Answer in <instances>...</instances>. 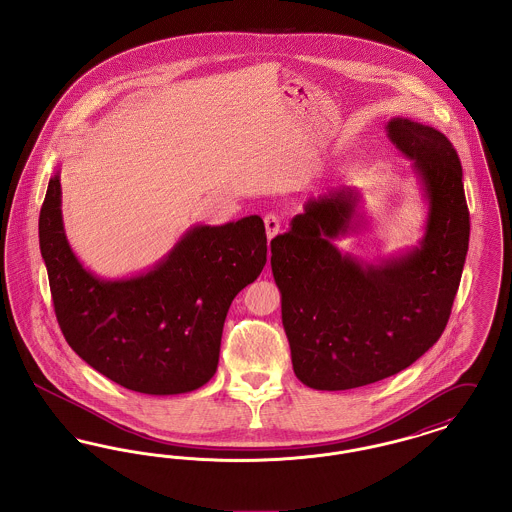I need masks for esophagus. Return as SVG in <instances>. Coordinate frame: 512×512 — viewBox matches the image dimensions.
Returning <instances> with one entry per match:
<instances>
[{"label": "esophagus", "mask_w": 512, "mask_h": 512, "mask_svg": "<svg viewBox=\"0 0 512 512\" xmlns=\"http://www.w3.org/2000/svg\"><path fill=\"white\" fill-rule=\"evenodd\" d=\"M265 228H267L268 240H272L274 236L280 234V230H282V220H280L278 215L268 213L267 217H265Z\"/></svg>", "instance_id": "esophagus-1"}]
</instances>
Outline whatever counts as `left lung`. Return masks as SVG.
<instances>
[{"mask_svg": "<svg viewBox=\"0 0 512 512\" xmlns=\"http://www.w3.org/2000/svg\"><path fill=\"white\" fill-rule=\"evenodd\" d=\"M386 130L428 203L420 244L376 263L341 253L334 240L363 222L349 186L309 199L270 242L293 372L313 390H353L413 365L443 334L461 284L470 215L459 155L432 126L395 117Z\"/></svg>", "mask_w": 512, "mask_h": 512, "instance_id": "obj_1", "label": "left lung"}]
</instances>
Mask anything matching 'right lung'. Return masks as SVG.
<instances>
[{"label": "right lung", "instance_id": "1", "mask_svg": "<svg viewBox=\"0 0 512 512\" xmlns=\"http://www.w3.org/2000/svg\"><path fill=\"white\" fill-rule=\"evenodd\" d=\"M38 232L67 343L99 374L147 395L188 393L215 376L230 303L267 263L265 222L249 215L192 226L146 272L99 278L65 236L59 171L49 178Z\"/></svg>", "mask_w": 512, "mask_h": 512}]
</instances>
